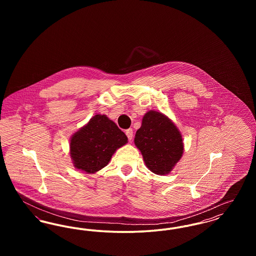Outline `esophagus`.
Returning <instances> with one entry per match:
<instances>
[{
  "instance_id": "esophagus-1",
  "label": "esophagus",
  "mask_w": 256,
  "mask_h": 256,
  "mask_svg": "<svg viewBox=\"0 0 256 256\" xmlns=\"http://www.w3.org/2000/svg\"><path fill=\"white\" fill-rule=\"evenodd\" d=\"M126 136H128V140H130V141H132V137H134V130H132V128H128V130H126Z\"/></svg>"
}]
</instances>
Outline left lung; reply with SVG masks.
<instances>
[{
  "label": "left lung",
  "instance_id": "8db88e82",
  "mask_svg": "<svg viewBox=\"0 0 256 256\" xmlns=\"http://www.w3.org/2000/svg\"><path fill=\"white\" fill-rule=\"evenodd\" d=\"M146 167L156 174H169L182 158L183 142L176 124L164 114L148 111L134 138Z\"/></svg>",
  "mask_w": 256,
  "mask_h": 256
}]
</instances>
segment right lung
<instances>
[{
  "mask_svg": "<svg viewBox=\"0 0 256 256\" xmlns=\"http://www.w3.org/2000/svg\"><path fill=\"white\" fill-rule=\"evenodd\" d=\"M128 143V137L106 115L97 114L70 140L74 166L87 174L106 167L117 148Z\"/></svg>",
  "mask_w": 256,
  "mask_h": 256,
  "instance_id": "1",
  "label": "right lung"
}]
</instances>
